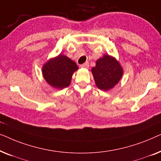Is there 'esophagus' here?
<instances>
[{
    "instance_id": "obj_1",
    "label": "esophagus",
    "mask_w": 161,
    "mask_h": 161,
    "mask_svg": "<svg viewBox=\"0 0 161 161\" xmlns=\"http://www.w3.org/2000/svg\"><path fill=\"white\" fill-rule=\"evenodd\" d=\"M89 67V63H88V62H86V63L80 65L81 68H86V69H88Z\"/></svg>"
}]
</instances>
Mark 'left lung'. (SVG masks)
Masks as SVG:
<instances>
[{"label": "left lung", "mask_w": 161, "mask_h": 161, "mask_svg": "<svg viewBox=\"0 0 161 161\" xmlns=\"http://www.w3.org/2000/svg\"><path fill=\"white\" fill-rule=\"evenodd\" d=\"M92 73L97 86L103 91H109L119 82L124 71L116 58L105 54L97 60Z\"/></svg>", "instance_id": "8db88e82"}]
</instances>
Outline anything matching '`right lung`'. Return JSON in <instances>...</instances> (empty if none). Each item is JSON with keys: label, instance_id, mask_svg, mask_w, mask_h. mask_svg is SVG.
Segmentation results:
<instances>
[{"label": "right lung", "instance_id": "1", "mask_svg": "<svg viewBox=\"0 0 161 161\" xmlns=\"http://www.w3.org/2000/svg\"><path fill=\"white\" fill-rule=\"evenodd\" d=\"M78 69L76 63L64 55L52 58L42 66V75L46 82L57 89L69 86L72 76Z\"/></svg>", "mask_w": 161, "mask_h": 161}]
</instances>
